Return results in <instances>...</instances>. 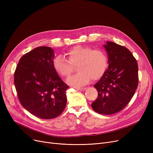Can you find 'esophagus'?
<instances>
[{"label": "esophagus", "mask_w": 153, "mask_h": 153, "mask_svg": "<svg viewBox=\"0 0 153 153\" xmlns=\"http://www.w3.org/2000/svg\"><path fill=\"white\" fill-rule=\"evenodd\" d=\"M76 89L80 91H84L87 89V87H81V88H76Z\"/></svg>", "instance_id": "1"}]
</instances>
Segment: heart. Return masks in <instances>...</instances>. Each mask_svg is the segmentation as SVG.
Masks as SVG:
<instances>
[{
  "label": "heart",
  "mask_w": 153,
  "mask_h": 153,
  "mask_svg": "<svg viewBox=\"0 0 153 153\" xmlns=\"http://www.w3.org/2000/svg\"><path fill=\"white\" fill-rule=\"evenodd\" d=\"M65 55L68 61L62 56H57L53 60V67L62 77H68L77 65L76 74L67 79L71 85L80 87L85 85L90 80L101 78L108 67V58L101 50H93L89 46H76L69 49Z\"/></svg>",
  "instance_id": "heart-1"
}]
</instances>
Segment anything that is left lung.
I'll return each instance as SVG.
<instances>
[{"instance_id":"8db88e82","label":"left lung","mask_w":153,"mask_h":153,"mask_svg":"<svg viewBox=\"0 0 153 153\" xmlns=\"http://www.w3.org/2000/svg\"><path fill=\"white\" fill-rule=\"evenodd\" d=\"M108 67L94 86L98 97L93 110L102 115H111L123 110L134 95L138 84V67L136 59L126 48L111 42L103 45Z\"/></svg>"}]
</instances>
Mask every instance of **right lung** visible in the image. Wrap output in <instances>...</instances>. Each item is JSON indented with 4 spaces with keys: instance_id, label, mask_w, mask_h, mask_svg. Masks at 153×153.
I'll use <instances>...</instances> for the list:
<instances>
[{
    "instance_id": "1",
    "label": "right lung",
    "mask_w": 153,
    "mask_h": 153,
    "mask_svg": "<svg viewBox=\"0 0 153 153\" xmlns=\"http://www.w3.org/2000/svg\"><path fill=\"white\" fill-rule=\"evenodd\" d=\"M54 50L40 46L24 54L14 73V84L22 105L42 119L60 115L66 105L64 83L53 67Z\"/></svg>"
}]
</instances>
